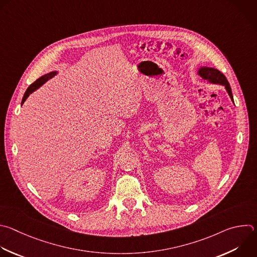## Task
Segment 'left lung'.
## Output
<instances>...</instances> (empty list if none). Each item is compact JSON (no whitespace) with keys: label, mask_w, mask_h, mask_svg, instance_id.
Segmentation results:
<instances>
[{"label":"left lung","mask_w":257,"mask_h":257,"mask_svg":"<svg viewBox=\"0 0 257 257\" xmlns=\"http://www.w3.org/2000/svg\"><path fill=\"white\" fill-rule=\"evenodd\" d=\"M199 74L206 80H209L212 83H219L225 85V88L230 96V98L233 101V96H232V91L230 84L226 78V76L218 69L212 68V67H202L199 69Z\"/></svg>","instance_id":"obj_1"}]
</instances>
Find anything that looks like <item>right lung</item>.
<instances>
[{"label": "right lung", "mask_w": 257, "mask_h": 257, "mask_svg": "<svg viewBox=\"0 0 257 257\" xmlns=\"http://www.w3.org/2000/svg\"><path fill=\"white\" fill-rule=\"evenodd\" d=\"M56 72H49V73H47V74H45V75H43V76H41L40 78H38L37 80H35L33 83H31L29 87H28V89L26 90V92H25V94H24V97H23V99H22V105H23V103L26 101V99L28 98V96L31 94V93H33L35 90H37L40 85H42L47 79H49V78H51L54 74H55Z\"/></svg>", "instance_id": "1"}]
</instances>
